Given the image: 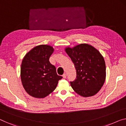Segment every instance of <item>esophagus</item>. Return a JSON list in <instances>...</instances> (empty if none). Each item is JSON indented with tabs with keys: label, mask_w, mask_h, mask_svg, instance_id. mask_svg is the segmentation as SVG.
Masks as SVG:
<instances>
[{
	"label": "esophagus",
	"mask_w": 126,
	"mask_h": 126,
	"mask_svg": "<svg viewBox=\"0 0 126 126\" xmlns=\"http://www.w3.org/2000/svg\"><path fill=\"white\" fill-rule=\"evenodd\" d=\"M63 78H64V79H65L67 78V74H64L63 75Z\"/></svg>",
	"instance_id": "obj_1"
}]
</instances>
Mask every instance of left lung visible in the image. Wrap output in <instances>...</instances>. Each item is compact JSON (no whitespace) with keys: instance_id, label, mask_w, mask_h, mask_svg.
Returning a JSON list of instances; mask_svg holds the SVG:
<instances>
[{"instance_id":"8db88e82","label":"left lung","mask_w":126,"mask_h":126,"mask_svg":"<svg viewBox=\"0 0 126 126\" xmlns=\"http://www.w3.org/2000/svg\"><path fill=\"white\" fill-rule=\"evenodd\" d=\"M64 50L74 63L76 79L70 82L74 91L84 97H92L100 91L106 79V65L98 50L88 44H80Z\"/></svg>"}]
</instances>
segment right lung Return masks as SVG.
Segmentation results:
<instances>
[{
	"mask_svg": "<svg viewBox=\"0 0 126 126\" xmlns=\"http://www.w3.org/2000/svg\"><path fill=\"white\" fill-rule=\"evenodd\" d=\"M54 49L48 45H40L26 54L20 70L22 86L28 94L34 98H43L52 93L62 77L49 62Z\"/></svg>",
	"mask_w": 126,
	"mask_h": 126,
	"instance_id": "right-lung-1",
	"label": "right lung"
}]
</instances>
